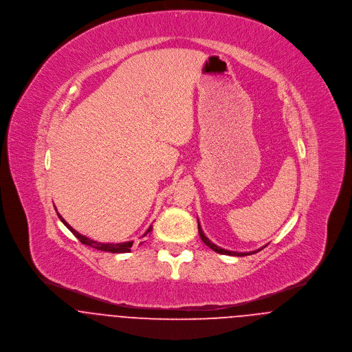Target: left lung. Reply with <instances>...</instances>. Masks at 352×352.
Returning <instances> with one entry per match:
<instances>
[{"mask_svg": "<svg viewBox=\"0 0 352 352\" xmlns=\"http://www.w3.org/2000/svg\"><path fill=\"white\" fill-rule=\"evenodd\" d=\"M198 230H199V236H201V241L207 245V247H210L212 251L217 252V253H222V254H229V256H248V254H253V253H257L258 251H261L263 248H260V250H257V251H252V252H233V251H226V250H223V248H219V247H217L215 244H212L206 236H204V233H203V230H201V223H199V221H198Z\"/></svg>", "mask_w": 352, "mask_h": 352, "instance_id": "1", "label": "left lung"}]
</instances>
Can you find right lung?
<instances>
[{
    "label": "right lung",
    "instance_id": "right-lung-1",
    "mask_svg": "<svg viewBox=\"0 0 352 352\" xmlns=\"http://www.w3.org/2000/svg\"><path fill=\"white\" fill-rule=\"evenodd\" d=\"M55 207V206H54ZM56 210V208H55ZM58 214V218L63 222V225L82 243V244H85V245H88V247H92V248H96V250H99V251L104 252H111V253H126V252L131 251V247H133V244H134V241H127V243H119V244H104V243H98V241H94V240H91V239H88V237H85V236H82V234H80L77 230H74L62 217H60V214L59 212H56ZM149 232H151V225L149 226V229L146 230V233L142 236V237H145ZM142 244V243H141Z\"/></svg>",
    "mask_w": 352,
    "mask_h": 352
}]
</instances>
